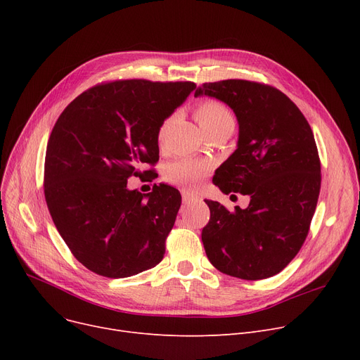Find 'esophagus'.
<instances>
[{"label":"esophagus","mask_w":360,"mask_h":360,"mask_svg":"<svg viewBox=\"0 0 360 360\" xmlns=\"http://www.w3.org/2000/svg\"><path fill=\"white\" fill-rule=\"evenodd\" d=\"M182 201H184V204H191V202L198 201V197L194 195V194H191L190 191L182 190Z\"/></svg>","instance_id":"1"}]
</instances>
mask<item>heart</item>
<instances>
[{
	"label": "heart",
	"mask_w": 360,
	"mask_h": 360,
	"mask_svg": "<svg viewBox=\"0 0 360 360\" xmlns=\"http://www.w3.org/2000/svg\"><path fill=\"white\" fill-rule=\"evenodd\" d=\"M195 117L198 124L204 131L216 128L224 124H233V117L231 110L223 103L216 101H205L200 103L195 109ZM169 121H166L159 129V139L162 140ZM209 172V166L204 162L193 159H179L170 163L166 170V181L186 188V190H195L202 178Z\"/></svg>",
	"instance_id": "obj_1"
}]
</instances>
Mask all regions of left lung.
Wrapping results in <instances>:
<instances>
[{
    "label": "left lung",
    "mask_w": 360,
    "mask_h": 360,
    "mask_svg": "<svg viewBox=\"0 0 360 360\" xmlns=\"http://www.w3.org/2000/svg\"><path fill=\"white\" fill-rule=\"evenodd\" d=\"M229 105L239 124L238 148L213 176L224 194L250 195L229 212L207 200L210 220L201 240L228 276L261 280L280 273L304 245L321 188V163L304 113L273 86L248 80L204 83L194 96ZM233 197V195H232Z\"/></svg>",
    "instance_id": "8db88e82"
}]
</instances>
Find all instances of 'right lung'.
<instances>
[{
    "mask_svg": "<svg viewBox=\"0 0 360 360\" xmlns=\"http://www.w3.org/2000/svg\"><path fill=\"white\" fill-rule=\"evenodd\" d=\"M195 89L191 82L118 80L75 98L55 122L45 156V200L67 247L86 269L124 278L163 259L181 194H141L129 176L159 160V129Z\"/></svg>",
    "mask_w": 360,
    "mask_h": 360,
    "instance_id": "obj_1",
    "label": "right lung"
}]
</instances>
